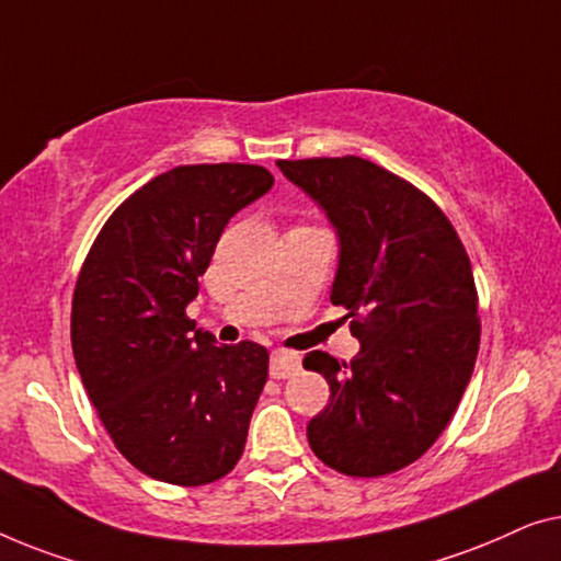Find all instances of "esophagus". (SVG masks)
I'll use <instances>...</instances> for the list:
<instances>
[{
    "label": "esophagus",
    "instance_id": "34e87169",
    "mask_svg": "<svg viewBox=\"0 0 561 561\" xmlns=\"http://www.w3.org/2000/svg\"><path fill=\"white\" fill-rule=\"evenodd\" d=\"M299 370V356L291 351H274L272 353V366L270 374L272 378H289Z\"/></svg>",
    "mask_w": 561,
    "mask_h": 561
}]
</instances>
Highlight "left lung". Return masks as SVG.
Masks as SVG:
<instances>
[{
	"mask_svg": "<svg viewBox=\"0 0 561 561\" xmlns=\"http://www.w3.org/2000/svg\"><path fill=\"white\" fill-rule=\"evenodd\" d=\"M277 164L335 226L341 259L330 302L345 307L360 341L351 363L322 351L305 356L302 366L330 383L307 442L343 476H389L435 445L476 368L468 251L435 201L363 157Z\"/></svg>",
	"mask_w": 561,
	"mask_h": 561,
	"instance_id": "8db88e82",
	"label": "left lung"
}]
</instances>
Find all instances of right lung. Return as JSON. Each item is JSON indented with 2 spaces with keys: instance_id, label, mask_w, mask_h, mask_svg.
Segmentation results:
<instances>
[{
  "instance_id": "obj_1",
  "label": "right lung",
  "mask_w": 561,
  "mask_h": 561,
  "mask_svg": "<svg viewBox=\"0 0 561 561\" xmlns=\"http://www.w3.org/2000/svg\"><path fill=\"white\" fill-rule=\"evenodd\" d=\"M259 164H183L131 193L101 228L73 291L70 343L108 437L172 485L228 476L270 374L264 345H216L185 307L236 213L270 191Z\"/></svg>"
}]
</instances>
